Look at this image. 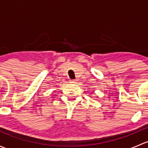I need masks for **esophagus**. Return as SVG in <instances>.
Returning <instances> with one entry per match:
<instances>
[{
    "label": "esophagus",
    "instance_id": "obj_1",
    "mask_svg": "<svg viewBox=\"0 0 148 148\" xmlns=\"http://www.w3.org/2000/svg\"><path fill=\"white\" fill-rule=\"evenodd\" d=\"M71 83H76V82H77V80L72 79V80H71Z\"/></svg>",
    "mask_w": 148,
    "mask_h": 148
}]
</instances>
